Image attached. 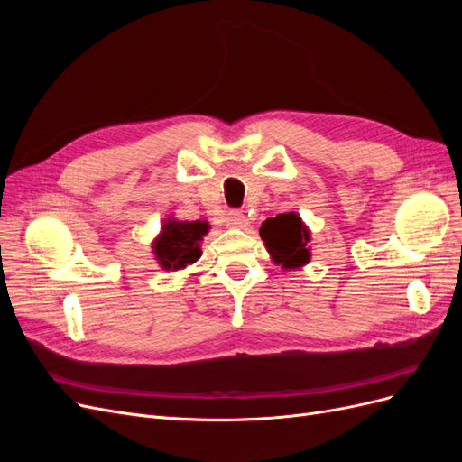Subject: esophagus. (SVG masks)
Returning a JSON list of instances; mask_svg holds the SVG:
<instances>
[{
    "instance_id": "obj_1",
    "label": "esophagus",
    "mask_w": 462,
    "mask_h": 462,
    "mask_svg": "<svg viewBox=\"0 0 462 462\" xmlns=\"http://www.w3.org/2000/svg\"><path fill=\"white\" fill-rule=\"evenodd\" d=\"M227 226L229 227H246L248 226V219L241 212V209H231V212L227 214Z\"/></svg>"
}]
</instances>
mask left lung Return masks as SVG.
Here are the masks:
<instances>
[{
    "label": "left lung",
    "instance_id": "obj_1",
    "mask_svg": "<svg viewBox=\"0 0 462 462\" xmlns=\"http://www.w3.org/2000/svg\"><path fill=\"white\" fill-rule=\"evenodd\" d=\"M309 229L297 214H277L268 217L260 227V236L270 250L275 263H282V268H299L310 260V253L306 243L310 241Z\"/></svg>",
    "mask_w": 462,
    "mask_h": 462
}]
</instances>
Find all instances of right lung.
Returning <instances> with one entry per match:
<instances>
[{
  "label": "right lung",
  "instance_id": "right-lung-1",
  "mask_svg": "<svg viewBox=\"0 0 462 462\" xmlns=\"http://www.w3.org/2000/svg\"><path fill=\"white\" fill-rule=\"evenodd\" d=\"M206 221H167L162 235L153 243V253L163 265V270H180L187 263H194L200 254V241L208 233Z\"/></svg>",
  "mask_w": 462,
  "mask_h": 462
}]
</instances>
